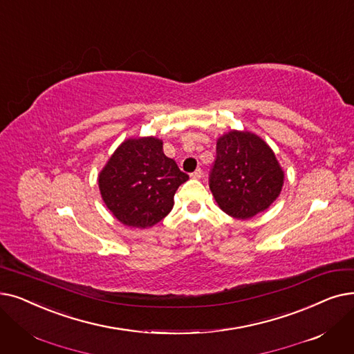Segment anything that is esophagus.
<instances>
[{
	"instance_id": "esophagus-1",
	"label": "esophagus",
	"mask_w": 354,
	"mask_h": 354,
	"mask_svg": "<svg viewBox=\"0 0 354 354\" xmlns=\"http://www.w3.org/2000/svg\"><path fill=\"white\" fill-rule=\"evenodd\" d=\"M191 178H192V179H201V178H203V171H201V169H196L195 172H192V174H191Z\"/></svg>"
}]
</instances>
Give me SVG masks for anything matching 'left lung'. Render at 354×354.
Masks as SVG:
<instances>
[{"instance_id":"left-lung-1","label":"left lung","mask_w":354,"mask_h":354,"mask_svg":"<svg viewBox=\"0 0 354 354\" xmlns=\"http://www.w3.org/2000/svg\"><path fill=\"white\" fill-rule=\"evenodd\" d=\"M283 178L281 163L262 137L245 130L218 137L209 189L225 214L248 220L263 212L279 196Z\"/></svg>"}]
</instances>
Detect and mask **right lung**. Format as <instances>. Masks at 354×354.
<instances>
[{
	"label": "right lung",
	"instance_id": "obj_1",
	"mask_svg": "<svg viewBox=\"0 0 354 354\" xmlns=\"http://www.w3.org/2000/svg\"><path fill=\"white\" fill-rule=\"evenodd\" d=\"M188 178L165 155L158 137H130L101 169L98 187L104 204L120 223L147 228L172 211L175 192Z\"/></svg>",
	"mask_w": 354,
	"mask_h": 354
}]
</instances>
